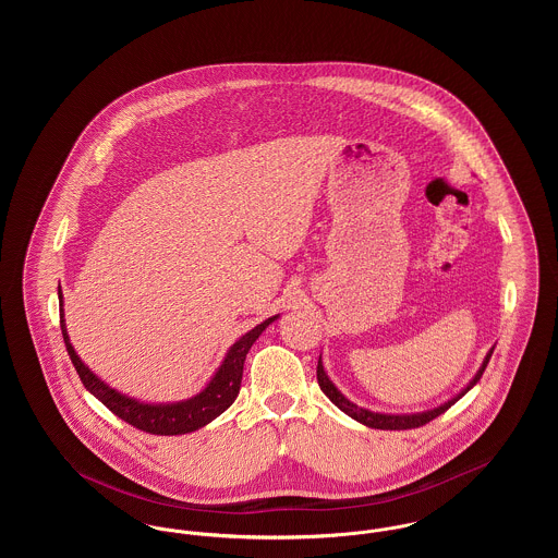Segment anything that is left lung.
<instances>
[{
  "mask_svg": "<svg viewBox=\"0 0 558 558\" xmlns=\"http://www.w3.org/2000/svg\"><path fill=\"white\" fill-rule=\"evenodd\" d=\"M492 353H494V347L489 349V353L485 355V360H483V364H481V368H478L477 374H475V378L456 396V398L450 399V401H446V403H441L439 408H433V410H426V412H418V414H380V412H372V410H366V408H360V405H355L353 401H349V399L332 385V380L328 378V374L324 372V366H322V357L318 360V385L319 389L326 393V398L330 399L339 410H343L347 416H351L353 421H357V423H362V425L371 426V428H383V430H403V428H416V426L426 425V423H430L433 418H437L439 414H444L446 410H450L451 405L458 401V399L462 398V396H466L475 385L478 383V378L483 376V372L487 368V364H489V357H492Z\"/></svg>",
  "mask_w": 558,
  "mask_h": 558,
  "instance_id": "left-lung-1",
  "label": "left lung"
}]
</instances>
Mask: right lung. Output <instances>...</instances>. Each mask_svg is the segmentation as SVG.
Segmentation results:
<instances>
[{"label":"right lung","instance_id":"add662e5","mask_svg":"<svg viewBox=\"0 0 558 558\" xmlns=\"http://www.w3.org/2000/svg\"><path fill=\"white\" fill-rule=\"evenodd\" d=\"M58 299H60V328L64 337V345L71 355V362L75 371L80 374L83 387L94 396L100 399L108 410L119 416L121 421L130 425L153 433V435H184L192 433L201 426L209 425L221 412H226L234 399L239 398L240 380H242V368L248 349L259 339V335L266 330L267 326L278 318H267L266 322L257 324L253 330L242 335L234 345L230 347L226 360L215 372L211 383L194 398L175 401V403H142L137 399L125 398L119 391L110 389L105 385L94 372L89 371L75 353L71 345V339L66 335V324H64V314H62V292L58 287Z\"/></svg>","mask_w":558,"mask_h":558}]
</instances>
